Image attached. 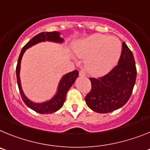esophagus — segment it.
I'll use <instances>...</instances> for the list:
<instances>
[{
    "instance_id": "obj_1",
    "label": "esophagus",
    "mask_w": 150,
    "mask_h": 150,
    "mask_svg": "<svg viewBox=\"0 0 150 150\" xmlns=\"http://www.w3.org/2000/svg\"><path fill=\"white\" fill-rule=\"evenodd\" d=\"M79 76H86V73L85 71V70H81L79 71Z\"/></svg>"
}]
</instances>
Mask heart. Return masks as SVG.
I'll return each mask as SVG.
<instances>
[{
	"instance_id": "obj_1",
	"label": "heart",
	"mask_w": 150,
	"mask_h": 150,
	"mask_svg": "<svg viewBox=\"0 0 150 150\" xmlns=\"http://www.w3.org/2000/svg\"><path fill=\"white\" fill-rule=\"evenodd\" d=\"M122 43L116 37L94 34L79 42L75 48L76 55L86 59V67L92 75L100 76L114 67L122 54Z\"/></svg>"
}]
</instances>
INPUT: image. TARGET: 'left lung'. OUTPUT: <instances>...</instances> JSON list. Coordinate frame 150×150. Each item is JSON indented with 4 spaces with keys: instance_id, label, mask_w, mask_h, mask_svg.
<instances>
[{
    "instance_id": "1",
    "label": "left lung",
    "mask_w": 150,
    "mask_h": 150,
    "mask_svg": "<svg viewBox=\"0 0 150 150\" xmlns=\"http://www.w3.org/2000/svg\"><path fill=\"white\" fill-rule=\"evenodd\" d=\"M136 77L137 69L133 53L123 42L117 65L104 76L89 78L91 88L85 98L87 106L99 113L119 109L129 100Z\"/></svg>"
}]
</instances>
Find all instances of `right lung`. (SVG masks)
Returning <instances> with one entry per match:
<instances>
[{"mask_svg": "<svg viewBox=\"0 0 150 150\" xmlns=\"http://www.w3.org/2000/svg\"><path fill=\"white\" fill-rule=\"evenodd\" d=\"M59 34H60V33L58 32V31H52V32H41L38 34V35L34 36V38L30 40H29V42H28L22 48L19 57H18V62H17L16 69L17 84H18V89H19V92H20L22 100H23L24 103L29 108L32 109L35 112L41 113V114H47V113L55 112V111L59 110L61 107L63 106L64 102L65 101L67 91L69 90V88H71V86L74 84L76 79L77 78L78 75H79V71L75 70L72 72L68 73V74H67L62 77L60 83H59L56 95L51 100L44 102V103H41V104H36V103L30 101L29 99L26 98L25 94L22 91V88H21L20 78H19L21 60H22V57L23 55L24 52H25V50L28 49L29 47H30V46H34L36 43L46 40L53 41V42H57V43H62L63 42V38H61Z\"/></svg>", "mask_w": 150, "mask_h": 150, "instance_id": "add662e5", "label": "right lung"}]
</instances>
